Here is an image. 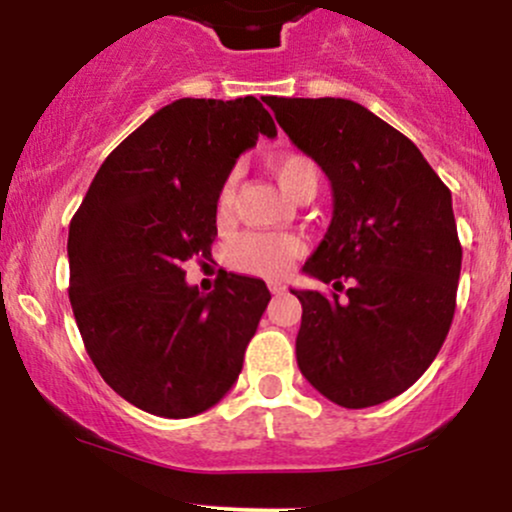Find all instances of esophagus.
Listing matches in <instances>:
<instances>
[{
    "label": "esophagus",
    "mask_w": 512,
    "mask_h": 512,
    "mask_svg": "<svg viewBox=\"0 0 512 512\" xmlns=\"http://www.w3.org/2000/svg\"><path fill=\"white\" fill-rule=\"evenodd\" d=\"M269 291H272L274 296H279V293L286 291V284L284 281H269Z\"/></svg>",
    "instance_id": "34e87169"
}]
</instances>
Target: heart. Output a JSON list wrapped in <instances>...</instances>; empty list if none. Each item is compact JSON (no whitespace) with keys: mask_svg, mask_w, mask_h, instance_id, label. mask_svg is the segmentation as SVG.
Masks as SVG:
<instances>
[{"mask_svg":"<svg viewBox=\"0 0 512 512\" xmlns=\"http://www.w3.org/2000/svg\"><path fill=\"white\" fill-rule=\"evenodd\" d=\"M269 170L289 197H298L305 190H317L320 170L317 163L305 154H279L269 158ZM233 178L221 185L216 209L228 214L233 207ZM301 252V243L289 233H245L228 245V264L243 274L255 276H281L291 267Z\"/></svg>","mask_w":512,"mask_h":512,"instance_id":"heart-1","label":"heart"}]
</instances>
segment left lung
<instances>
[{"label":"left lung","instance_id":"obj_1","mask_svg":"<svg viewBox=\"0 0 512 512\" xmlns=\"http://www.w3.org/2000/svg\"><path fill=\"white\" fill-rule=\"evenodd\" d=\"M264 103L330 178L334 199L303 267L334 293L291 291L303 305L298 368L339 407H375L414 385L448 337L462 267L450 190L411 139L363 105Z\"/></svg>","mask_w":512,"mask_h":512}]
</instances>
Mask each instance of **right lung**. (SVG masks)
I'll return each mask as SVG.
<instances>
[{
    "label": "right lung",
    "mask_w": 512,
    "mask_h": 512,
    "mask_svg": "<svg viewBox=\"0 0 512 512\" xmlns=\"http://www.w3.org/2000/svg\"><path fill=\"white\" fill-rule=\"evenodd\" d=\"M260 134L274 139L276 125L255 96L180 98L105 158L69 223V301L88 356L149 414L214 407L272 298L262 279L228 272L202 296L182 269L211 257L219 190Z\"/></svg>",
    "instance_id": "obj_1"
}]
</instances>
